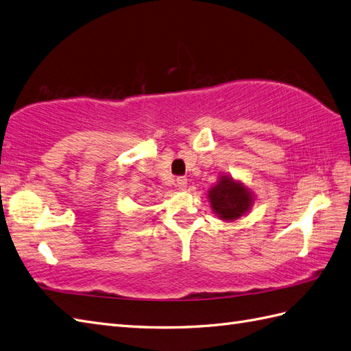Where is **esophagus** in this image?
<instances>
[{
	"label": "esophagus",
	"instance_id": "obj_1",
	"mask_svg": "<svg viewBox=\"0 0 351 351\" xmlns=\"http://www.w3.org/2000/svg\"><path fill=\"white\" fill-rule=\"evenodd\" d=\"M176 186L179 190H185L186 189V179L185 178H178L176 179Z\"/></svg>",
	"mask_w": 351,
	"mask_h": 351
}]
</instances>
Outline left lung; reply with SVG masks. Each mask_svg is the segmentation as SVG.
I'll return each mask as SVG.
<instances>
[{
	"mask_svg": "<svg viewBox=\"0 0 351 351\" xmlns=\"http://www.w3.org/2000/svg\"><path fill=\"white\" fill-rule=\"evenodd\" d=\"M210 208L223 221H234L247 215L254 203V195L241 181L230 175L218 176V181L208 191Z\"/></svg>",
	"mask_w": 351,
	"mask_h": 351,
	"instance_id": "obj_1",
	"label": "left lung"
}]
</instances>
